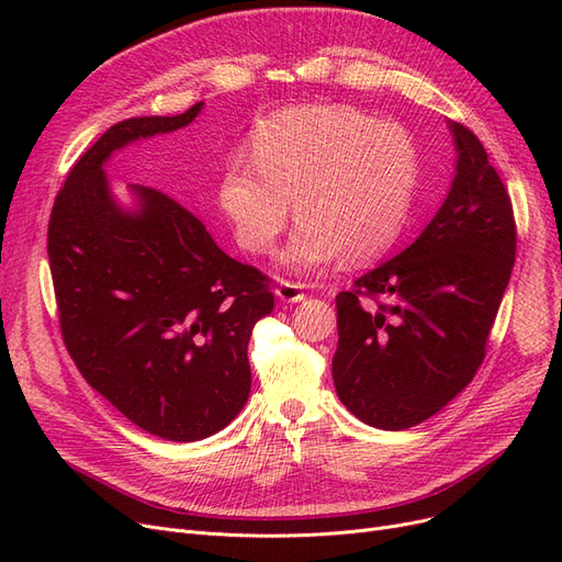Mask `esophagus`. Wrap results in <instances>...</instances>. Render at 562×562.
Wrapping results in <instances>:
<instances>
[{"instance_id": "obj_1", "label": "esophagus", "mask_w": 562, "mask_h": 562, "mask_svg": "<svg viewBox=\"0 0 562 562\" xmlns=\"http://www.w3.org/2000/svg\"><path fill=\"white\" fill-rule=\"evenodd\" d=\"M277 297L283 300V302H300V300L307 297V293H304V285L302 283L281 281L277 285Z\"/></svg>"}]
</instances>
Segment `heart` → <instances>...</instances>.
<instances>
[{
	"label": "heart",
	"instance_id": "b5f03b06",
	"mask_svg": "<svg viewBox=\"0 0 562 562\" xmlns=\"http://www.w3.org/2000/svg\"><path fill=\"white\" fill-rule=\"evenodd\" d=\"M250 161L232 157L217 206L236 244L274 250L293 213L302 220L283 262L310 274L347 255L370 262L396 244L419 184V149L405 126L342 103L302 105L252 128Z\"/></svg>",
	"mask_w": 562,
	"mask_h": 562
}]
</instances>
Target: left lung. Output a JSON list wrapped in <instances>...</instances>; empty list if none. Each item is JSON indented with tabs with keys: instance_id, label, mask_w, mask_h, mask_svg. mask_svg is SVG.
Listing matches in <instances>:
<instances>
[{
	"instance_id": "obj_1",
	"label": "left lung",
	"mask_w": 562,
	"mask_h": 562,
	"mask_svg": "<svg viewBox=\"0 0 562 562\" xmlns=\"http://www.w3.org/2000/svg\"><path fill=\"white\" fill-rule=\"evenodd\" d=\"M450 131L457 173L443 206L415 244L335 297L337 396L386 431L429 419L473 380L516 260L502 178L464 124Z\"/></svg>"
}]
</instances>
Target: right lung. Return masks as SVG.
<instances>
[{
  "label": "right lung",
  "instance_id": "right-lung-1",
  "mask_svg": "<svg viewBox=\"0 0 562 562\" xmlns=\"http://www.w3.org/2000/svg\"><path fill=\"white\" fill-rule=\"evenodd\" d=\"M133 116L83 151L54 201L48 265L75 366L135 427L178 443L225 429L250 394L248 339L274 310L269 277L220 250L201 220L155 187L138 209L110 194L112 151L192 124Z\"/></svg>",
  "mask_w": 562,
  "mask_h": 562
}]
</instances>
